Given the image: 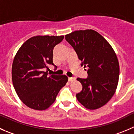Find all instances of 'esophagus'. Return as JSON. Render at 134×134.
Masks as SVG:
<instances>
[{
  "label": "esophagus",
  "instance_id": "esophagus-1",
  "mask_svg": "<svg viewBox=\"0 0 134 134\" xmlns=\"http://www.w3.org/2000/svg\"><path fill=\"white\" fill-rule=\"evenodd\" d=\"M76 77H68V80H69L70 81H74L76 80Z\"/></svg>",
  "mask_w": 134,
  "mask_h": 134
}]
</instances>
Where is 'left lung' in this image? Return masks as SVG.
Masks as SVG:
<instances>
[{
    "mask_svg": "<svg viewBox=\"0 0 134 134\" xmlns=\"http://www.w3.org/2000/svg\"><path fill=\"white\" fill-rule=\"evenodd\" d=\"M65 39L74 49L81 66L87 68V78H77L83 87L76 95L77 100L90 110L102 107L113 97L118 83L120 66L114 49L93 30L75 31Z\"/></svg>",
    "mask_w": 134,
    "mask_h": 134,
    "instance_id": "left-lung-1",
    "label": "left lung"
}]
</instances>
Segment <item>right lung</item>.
Wrapping results in <instances>:
<instances>
[{
    "mask_svg": "<svg viewBox=\"0 0 134 134\" xmlns=\"http://www.w3.org/2000/svg\"><path fill=\"white\" fill-rule=\"evenodd\" d=\"M63 35H37L20 47L14 58L12 80L20 100L34 110H46L55 101L58 92L68 81L66 75H48L43 68L54 65L53 49Z\"/></svg>",
    "mask_w": 134,
    "mask_h": 134,
    "instance_id": "1",
    "label": "right lung"
}]
</instances>
